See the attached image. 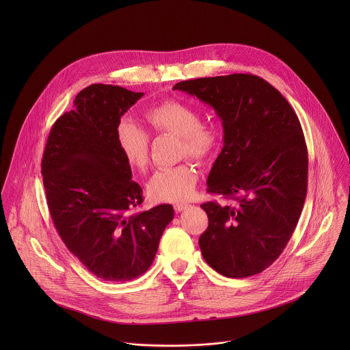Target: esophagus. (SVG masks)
Here are the masks:
<instances>
[{"instance_id":"obj_1","label":"esophagus","mask_w":350,"mask_h":350,"mask_svg":"<svg viewBox=\"0 0 350 350\" xmlns=\"http://www.w3.org/2000/svg\"><path fill=\"white\" fill-rule=\"evenodd\" d=\"M188 208V204H176L174 205V211L176 212H183L184 209H187Z\"/></svg>"}]
</instances>
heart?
Instances as JSON below:
<instances>
[{
	"label": "heart",
	"mask_w": 350,
	"mask_h": 350,
	"mask_svg": "<svg viewBox=\"0 0 350 350\" xmlns=\"http://www.w3.org/2000/svg\"><path fill=\"white\" fill-rule=\"evenodd\" d=\"M148 127L155 134H170L180 139V155L196 162L208 161L220 144V133L212 124H204L199 111L177 99L149 108L145 112ZM116 144L130 167L144 173L149 166V134L130 119L116 126ZM198 181L196 170L181 163L174 167L158 170L148 183V195L155 201L180 202L189 198Z\"/></svg>",
	"instance_id": "1"
}]
</instances>
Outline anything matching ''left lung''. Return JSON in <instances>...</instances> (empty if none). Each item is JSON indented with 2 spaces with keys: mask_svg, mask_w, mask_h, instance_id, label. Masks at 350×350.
I'll use <instances>...</instances> for the list:
<instances>
[{
  "mask_svg": "<svg viewBox=\"0 0 350 350\" xmlns=\"http://www.w3.org/2000/svg\"><path fill=\"white\" fill-rule=\"evenodd\" d=\"M221 119L224 146L208 191L235 201L206 202L199 237L205 262L230 278L262 273L282 254L308 192V148L299 119L282 94L259 76L234 73L177 83Z\"/></svg>",
  "mask_w": 350,
  "mask_h": 350,
  "instance_id": "8db88e82",
  "label": "left lung"
}]
</instances>
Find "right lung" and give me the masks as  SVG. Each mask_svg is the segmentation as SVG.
<instances>
[{
	"instance_id": "add662e5",
	"label": "right lung",
	"mask_w": 350,
	"mask_h": 350,
	"mask_svg": "<svg viewBox=\"0 0 350 350\" xmlns=\"http://www.w3.org/2000/svg\"><path fill=\"white\" fill-rule=\"evenodd\" d=\"M91 84L49 131L41 174L53 223L69 251L98 278L131 281L152 265L172 205L134 213L142 188L116 144L120 118L142 96Z\"/></svg>"
}]
</instances>
